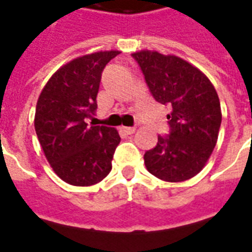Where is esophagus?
Returning <instances> with one entry per match:
<instances>
[{"instance_id": "esophagus-1", "label": "esophagus", "mask_w": 252, "mask_h": 252, "mask_svg": "<svg viewBox=\"0 0 252 252\" xmlns=\"http://www.w3.org/2000/svg\"><path fill=\"white\" fill-rule=\"evenodd\" d=\"M121 130H122L125 134H127V135H131V134L135 133V130H137V128L135 127H122Z\"/></svg>"}]
</instances>
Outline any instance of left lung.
Wrapping results in <instances>:
<instances>
[{
  "instance_id": "8db88e82",
  "label": "left lung",
  "mask_w": 252,
  "mask_h": 252,
  "mask_svg": "<svg viewBox=\"0 0 252 252\" xmlns=\"http://www.w3.org/2000/svg\"><path fill=\"white\" fill-rule=\"evenodd\" d=\"M141 66L155 101L170 106L169 137L145 153L147 171L166 182L195 177L213 154L222 122L220 102L207 75L174 54L139 50Z\"/></svg>"
}]
</instances>
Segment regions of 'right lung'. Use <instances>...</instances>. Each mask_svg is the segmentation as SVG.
<instances>
[{
  "label": "right lung",
  "mask_w": 252,
  "mask_h": 252,
  "mask_svg": "<svg viewBox=\"0 0 252 252\" xmlns=\"http://www.w3.org/2000/svg\"><path fill=\"white\" fill-rule=\"evenodd\" d=\"M119 50L95 52L71 60L50 77L39 94L34 127L53 171L73 186H93L111 170L121 142L118 130L89 126L97 109L102 70Z\"/></svg>",
  "instance_id": "add662e5"
}]
</instances>
